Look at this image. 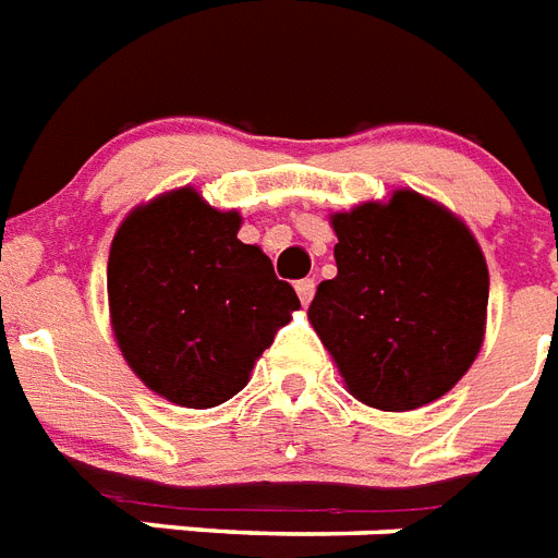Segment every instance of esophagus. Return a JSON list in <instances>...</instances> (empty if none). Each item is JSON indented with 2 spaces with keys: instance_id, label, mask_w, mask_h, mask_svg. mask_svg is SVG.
I'll return each instance as SVG.
<instances>
[{
  "instance_id": "esophagus-1",
  "label": "esophagus",
  "mask_w": 558,
  "mask_h": 558,
  "mask_svg": "<svg viewBox=\"0 0 558 558\" xmlns=\"http://www.w3.org/2000/svg\"><path fill=\"white\" fill-rule=\"evenodd\" d=\"M295 292H298V298H301V304L307 307L310 301H313V295H316V283H313V278L298 280V283H295Z\"/></svg>"
}]
</instances>
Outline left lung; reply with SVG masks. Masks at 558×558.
I'll list each match as a JSON object with an SVG mask.
<instances>
[{
	"mask_svg": "<svg viewBox=\"0 0 558 558\" xmlns=\"http://www.w3.org/2000/svg\"><path fill=\"white\" fill-rule=\"evenodd\" d=\"M336 278L307 310L345 389L410 412L448 395L483 348L488 266L468 225L415 190L330 216Z\"/></svg>",
	"mask_w": 558,
	"mask_h": 558,
	"instance_id": "8db88e82",
	"label": "left lung"
}]
</instances>
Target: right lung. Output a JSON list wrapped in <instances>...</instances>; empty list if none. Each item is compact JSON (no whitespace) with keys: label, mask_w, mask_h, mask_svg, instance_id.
<instances>
[{"label":"right lung","mask_w":558,"mask_h":558,"mask_svg":"<svg viewBox=\"0 0 558 558\" xmlns=\"http://www.w3.org/2000/svg\"><path fill=\"white\" fill-rule=\"evenodd\" d=\"M240 225L236 210L178 186L137 204L110 242L113 339L128 368L175 407L231 401L301 307L260 245L236 240Z\"/></svg>","instance_id":"right-lung-1"}]
</instances>
